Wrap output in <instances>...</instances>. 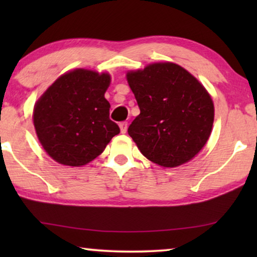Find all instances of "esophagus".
<instances>
[{"mask_svg": "<svg viewBox=\"0 0 257 257\" xmlns=\"http://www.w3.org/2000/svg\"><path fill=\"white\" fill-rule=\"evenodd\" d=\"M127 126H128L127 121L120 122V124H119V127H120V132L121 133H126V131H127Z\"/></svg>", "mask_w": 257, "mask_h": 257, "instance_id": "esophagus-1", "label": "esophagus"}]
</instances>
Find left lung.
<instances>
[{"mask_svg":"<svg viewBox=\"0 0 257 257\" xmlns=\"http://www.w3.org/2000/svg\"><path fill=\"white\" fill-rule=\"evenodd\" d=\"M140 108L128 135L144 156L163 167L192 160L208 140L214 104L201 83L174 63H154L126 75Z\"/></svg>","mask_w":257,"mask_h":257,"instance_id":"8db88e82","label":"left lung"}]
</instances>
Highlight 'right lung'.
Wrapping results in <instances>:
<instances>
[{
    "label": "right lung",
    "instance_id": "obj_1",
    "mask_svg": "<svg viewBox=\"0 0 257 257\" xmlns=\"http://www.w3.org/2000/svg\"><path fill=\"white\" fill-rule=\"evenodd\" d=\"M110 82L108 73L76 69L56 79L35 104L38 140L55 161L72 167L86 165L120 132L104 97Z\"/></svg>",
    "mask_w": 257,
    "mask_h": 257
}]
</instances>
